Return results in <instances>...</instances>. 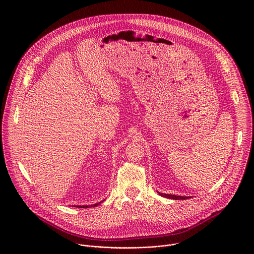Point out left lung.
Listing matches in <instances>:
<instances>
[{
  "mask_svg": "<svg viewBox=\"0 0 254 254\" xmlns=\"http://www.w3.org/2000/svg\"><path fill=\"white\" fill-rule=\"evenodd\" d=\"M161 196L163 197H166V198H169V199H175V200H185V199H188L189 197H183V196H177V195H170V194H163V193H160Z\"/></svg>",
  "mask_w": 254,
  "mask_h": 254,
  "instance_id": "1",
  "label": "left lung"
}]
</instances>
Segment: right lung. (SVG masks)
Wrapping results in <instances>:
<instances>
[{
    "mask_svg": "<svg viewBox=\"0 0 254 254\" xmlns=\"http://www.w3.org/2000/svg\"><path fill=\"white\" fill-rule=\"evenodd\" d=\"M99 203H100V202H99ZM99 203H96V204H94V205H91V207H95V206H97ZM80 207H81V208H87L88 206H79V208H80Z\"/></svg>",
    "mask_w": 254,
    "mask_h": 254,
    "instance_id": "1",
    "label": "right lung"
}]
</instances>
